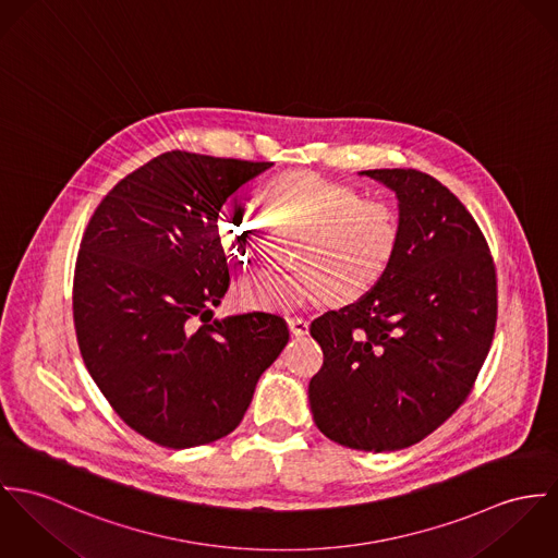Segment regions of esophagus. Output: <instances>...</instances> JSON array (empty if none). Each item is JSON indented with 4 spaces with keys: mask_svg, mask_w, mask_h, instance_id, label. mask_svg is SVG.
I'll list each match as a JSON object with an SVG mask.
<instances>
[{
    "mask_svg": "<svg viewBox=\"0 0 558 558\" xmlns=\"http://www.w3.org/2000/svg\"><path fill=\"white\" fill-rule=\"evenodd\" d=\"M308 320L302 316H291L289 318V329L293 336H306L308 333Z\"/></svg>",
    "mask_w": 558,
    "mask_h": 558,
    "instance_id": "1",
    "label": "esophagus"
}]
</instances>
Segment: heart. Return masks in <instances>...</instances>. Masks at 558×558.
Segmentation results:
<instances>
[{
    "instance_id": "1",
    "label": "heart",
    "mask_w": 558,
    "mask_h": 558,
    "mask_svg": "<svg viewBox=\"0 0 558 558\" xmlns=\"http://www.w3.org/2000/svg\"><path fill=\"white\" fill-rule=\"evenodd\" d=\"M269 216L304 231L293 271L260 269L235 284L240 306L291 312L327 300L349 306L387 278L402 242L398 205L380 194L312 171H287L260 187ZM218 235L229 258L244 265L258 248L260 225L248 207L227 203Z\"/></svg>"
}]
</instances>
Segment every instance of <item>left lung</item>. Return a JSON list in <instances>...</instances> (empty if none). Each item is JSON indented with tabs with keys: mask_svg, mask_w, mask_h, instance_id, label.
I'll return each instance as SVG.
<instances>
[{
	"mask_svg": "<svg viewBox=\"0 0 558 558\" xmlns=\"http://www.w3.org/2000/svg\"><path fill=\"white\" fill-rule=\"evenodd\" d=\"M398 196L402 242L364 300L310 325L323 368L314 424L362 451H396L434 433L466 400L496 327V269L475 218L415 169L362 171Z\"/></svg>",
	"mask_w": 558,
	"mask_h": 558,
	"instance_id": "1",
	"label": "left lung"
}]
</instances>
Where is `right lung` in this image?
Returning a JSON list of instances; mask_svg holds the SVG:
<instances>
[{"mask_svg":"<svg viewBox=\"0 0 558 558\" xmlns=\"http://www.w3.org/2000/svg\"><path fill=\"white\" fill-rule=\"evenodd\" d=\"M271 162L167 151L96 207L74 267L85 368L134 433L186 449L233 433L289 342L269 312L214 318L229 289L227 198Z\"/></svg>","mask_w":558,"mask_h":558,"instance_id":"right-lung-1","label":"right lung"}]
</instances>
